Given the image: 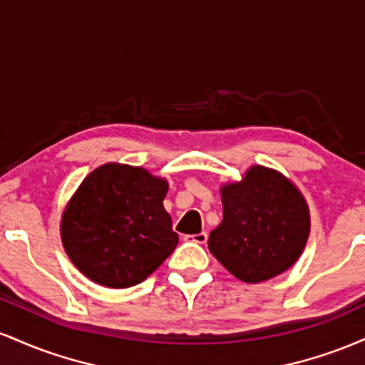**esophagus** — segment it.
Returning a JSON list of instances; mask_svg holds the SVG:
<instances>
[{"label": "esophagus", "mask_w": 365, "mask_h": 365, "mask_svg": "<svg viewBox=\"0 0 365 365\" xmlns=\"http://www.w3.org/2000/svg\"><path fill=\"white\" fill-rule=\"evenodd\" d=\"M185 240L194 242V244H199V245H204L207 242V233L200 232V233H195V235H185Z\"/></svg>", "instance_id": "1"}]
</instances>
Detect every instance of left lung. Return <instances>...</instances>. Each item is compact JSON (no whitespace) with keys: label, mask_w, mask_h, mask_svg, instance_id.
I'll return each mask as SVG.
<instances>
[{"label":"left lung","mask_w":365,"mask_h":365,"mask_svg":"<svg viewBox=\"0 0 365 365\" xmlns=\"http://www.w3.org/2000/svg\"><path fill=\"white\" fill-rule=\"evenodd\" d=\"M223 221L207 247L245 283L287 271L302 254L311 220L302 194L274 170L252 166L240 183L221 188Z\"/></svg>","instance_id":"8db88e82"}]
</instances>
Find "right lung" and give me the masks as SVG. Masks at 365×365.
I'll return each instance as SVG.
<instances>
[{
	"instance_id": "right-lung-1",
	"label": "right lung",
	"mask_w": 365,
	"mask_h": 365,
	"mask_svg": "<svg viewBox=\"0 0 365 365\" xmlns=\"http://www.w3.org/2000/svg\"><path fill=\"white\" fill-rule=\"evenodd\" d=\"M165 180L135 166L94 170L63 212L61 240L78 271L110 288L144 282L178 244Z\"/></svg>"
}]
</instances>
